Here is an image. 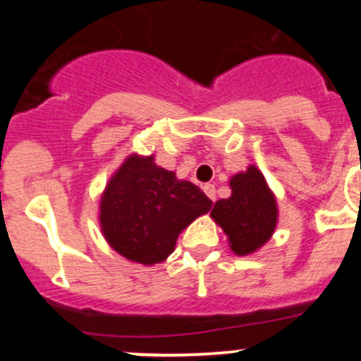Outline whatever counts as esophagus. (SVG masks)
Segmentation results:
<instances>
[{
    "label": "esophagus",
    "mask_w": 361,
    "mask_h": 361,
    "mask_svg": "<svg viewBox=\"0 0 361 361\" xmlns=\"http://www.w3.org/2000/svg\"><path fill=\"white\" fill-rule=\"evenodd\" d=\"M202 190L206 192V195L211 199V201H214V199H216V188H214V185H209V183L204 185Z\"/></svg>",
    "instance_id": "1"
}]
</instances>
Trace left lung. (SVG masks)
Masks as SVG:
<instances>
[{
	"label": "left lung",
	"mask_w": 361,
	"mask_h": 361,
	"mask_svg": "<svg viewBox=\"0 0 361 361\" xmlns=\"http://www.w3.org/2000/svg\"><path fill=\"white\" fill-rule=\"evenodd\" d=\"M232 195L214 204L211 216L220 224L235 255H250L269 241L278 220L274 195L255 166L231 180Z\"/></svg>",
	"instance_id": "1"
}]
</instances>
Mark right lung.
I'll list each match as a JSON object with an SVG mask.
<instances>
[{"instance_id": "add662e5", "label": "right lung", "mask_w": 361, "mask_h": 361, "mask_svg": "<svg viewBox=\"0 0 361 361\" xmlns=\"http://www.w3.org/2000/svg\"><path fill=\"white\" fill-rule=\"evenodd\" d=\"M213 201L197 185L176 180L154 157L133 155L122 164L101 199V228L115 251L137 264L166 260L185 227Z\"/></svg>"}]
</instances>
